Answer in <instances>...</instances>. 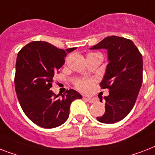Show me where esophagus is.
<instances>
[{"label": "esophagus", "mask_w": 155, "mask_h": 155, "mask_svg": "<svg viewBox=\"0 0 155 155\" xmlns=\"http://www.w3.org/2000/svg\"><path fill=\"white\" fill-rule=\"evenodd\" d=\"M84 100L85 101L88 102V103H95L96 102V100L93 99V98H87V97H84Z\"/></svg>", "instance_id": "esophagus-1"}]
</instances>
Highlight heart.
Returning <instances> with one entry per match:
<instances>
[{
  "label": "heart",
  "instance_id": "1",
  "mask_svg": "<svg viewBox=\"0 0 155 155\" xmlns=\"http://www.w3.org/2000/svg\"><path fill=\"white\" fill-rule=\"evenodd\" d=\"M97 80L95 78H80L75 82V86L78 90L83 92H88L91 87L96 84Z\"/></svg>",
  "mask_w": 155,
  "mask_h": 155
}]
</instances>
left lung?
<instances>
[{"label":"left lung","mask_w":155,"mask_h":155,"mask_svg":"<svg viewBox=\"0 0 155 155\" xmlns=\"http://www.w3.org/2000/svg\"><path fill=\"white\" fill-rule=\"evenodd\" d=\"M91 49H106L108 56L101 87L108 88L109 95L104 97L105 113L97 119L105 124L120 121L134 108L142 86V54L131 40L117 36L105 38Z\"/></svg>","instance_id":"left-lung-1"}]
</instances>
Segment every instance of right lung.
I'll return each instance as SVG.
<instances>
[{
  "label": "right lung",
  "mask_w": 155,
  "mask_h": 155,
  "mask_svg": "<svg viewBox=\"0 0 155 155\" xmlns=\"http://www.w3.org/2000/svg\"><path fill=\"white\" fill-rule=\"evenodd\" d=\"M74 50L75 47L64 51L47 42L35 41L18 52L14 77L17 97L27 117L40 127L63 125L69 117L71 102L82 98L73 89L67 90L60 97L50 90L54 75Z\"/></svg>",
  "instance_id": "right-lung-1"
}]
</instances>
